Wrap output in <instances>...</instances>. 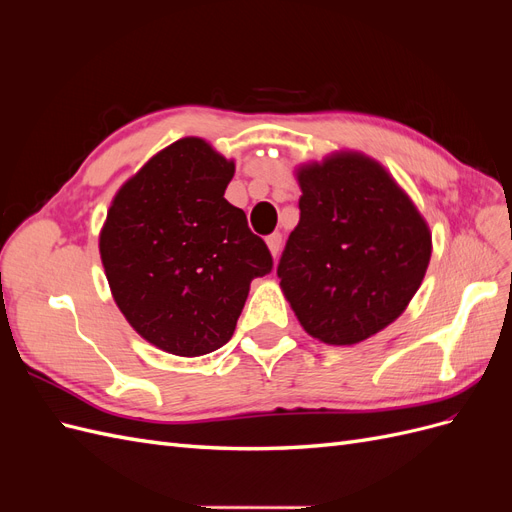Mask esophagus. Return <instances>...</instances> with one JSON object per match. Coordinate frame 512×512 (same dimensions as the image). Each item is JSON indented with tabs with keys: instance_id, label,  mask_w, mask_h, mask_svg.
I'll return each mask as SVG.
<instances>
[{
	"instance_id": "34e87169",
	"label": "esophagus",
	"mask_w": 512,
	"mask_h": 512,
	"mask_svg": "<svg viewBox=\"0 0 512 512\" xmlns=\"http://www.w3.org/2000/svg\"><path fill=\"white\" fill-rule=\"evenodd\" d=\"M267 245H269V252L273 256L280 254V247H282V235H280V232H273V235H269L267 237Z\"/></svg>"
}]
</instances>
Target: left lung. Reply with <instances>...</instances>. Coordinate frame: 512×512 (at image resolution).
Instances as JSON below:
<instances>
[{"mask_svg":"<svg viewBox=\"0 0 512 512\" xmlns=\"http://www.w3.org/2000/svg\"><path fill=\"white\" fill-rule=\"evenodd\" d=\"M301 218L277 277L301 327L352 346L397 320L421 286L431 232L386 168L337 151L297 168Z\"/></svg>","mask_w":512,"mask_h":512,"instance_id":"8db88e82","label":"left lung"}]
</instances>
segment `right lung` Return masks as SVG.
I'll list each match as a JSON object with an SVG mask.
<instances>
[{"label":"right lung","instance_id":"right-lung-1","mask_svg":"<svg viewBox=\"0 0 512 512\" xmlns=\"http://www.w3.org/2000/svg\"><path fill=\"white\" fill-rule=\"evenodd\" d=\"M235 162L181 138L115 194L100 232L108 286L132 329L156 348L200 356L235 333L269 247L224 198Z\"/></svg>","mask_w":512,"mask_h":512}]
</instances>
